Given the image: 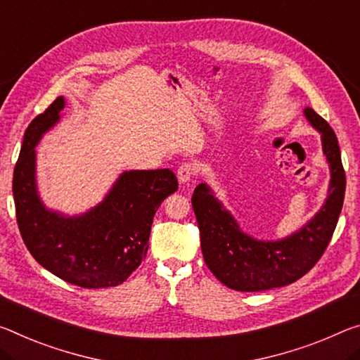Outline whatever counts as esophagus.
<instances>
[{
	"instance_id": "1",
	"label": "esophagus",
	"mask_w": 360,
	"mask_h": 360,
	"mask_svg": "<svg viewBox=\"0 0 360 360\" xmlns=\"http://www.w3.org/2000/svg\"><path fill=\"white\" fill-rule=\"evenodd\" d=\"M193 173H195V168L191 163H182L178 168V179L179 184H189L193 178Z\"/></svg>"
}]
</instances>
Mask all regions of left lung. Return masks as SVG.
I'll return each mask as SVG.
<instances>
[{"mask_svg":"<svg viewBox=\"0 0 360 360\" xmlns=\"http://www.w3.org/2000/svg\"><path fill=\"white\" fill-rule=\"evenodd\" d=\"M304 118L321 134L330 181L322 207L300 229L282 238L264 240L245 232L214 191L202 182L192 195L203 259L216 278L237 292H262L293 283L312 269L327 248L343 208L346 176L338 139L311 107Z\"/></svg>","mask_w":360,"mask_h":360,"instance_id":"left-lung-1","label":"left lung"}]
</instances>
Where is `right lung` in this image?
<instances>
[{"instance_id":"obj_1","label":"right lung","mask_w":360,"mask_h":360,"mask_svg":"<svg viewBox=\"0 0 360 360\" xmlns=\"http://www.w3.org/2000/svg\"><path fill=\"white\" fill-rule=\"evenodd\" d=\"M65 105L64 96L57 98L25 131L13 179L17 224L28 252L51 274L83 288L117 287L144 259L153 216L178 191V179L169 169H129L83 213L48 208L38 191L35 149Z\"/></svg>"}]
</instances>
